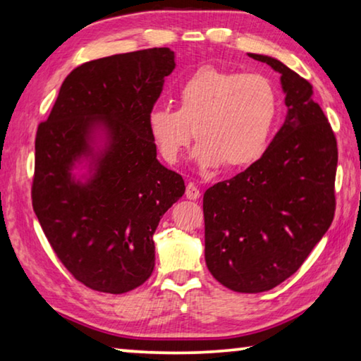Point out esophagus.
<instances>
[{"label":"esophagus","instance_id":"34e87169","mask_svg":"<svg viewBox=\"0 0 361 361\" xmlns=\"http://www.w3.org/2000/svg\"><path fill=\"white\" fill-rule=\"evenodd\" d=\"M186 197L189 200H195L200 197V191L197 189V186L194 185V183H189V185L186 186Z\"/></svg>","mask_w":361,"mask_h":361}]
</instances>
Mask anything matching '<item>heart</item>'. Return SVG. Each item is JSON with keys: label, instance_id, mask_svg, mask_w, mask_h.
<instances>
[{"label": "heart", "instance_id": "1", "mask_svg": "<svg viewBox=\"0 0 361 361\" xmlns=\"http://www.w3.org/2000/svg\"><path fill=\"white\" fill-rule=\"evenodd\" d=\"M176 109L148 114L152 142L169 164L178 162L192 138L204 167L235 170L252 166L266 151L279 113L276 85L262 75L202 66L175 95Z\"/></svg>", "mask_w": 361, "mask_h": 361}]
</instances>
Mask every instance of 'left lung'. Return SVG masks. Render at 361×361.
Here are the masks:
<instances>
[{
    "mask_svg": "<svg viewBox=\"0 0 361 361\" xmlns=\"http://www.w3.org/2000/svg\"><path fill=\"white\" fill-rule=\"evenodd\" d=\"M280 73L288 108L258 161L204 194L205 262L237 293L291 277L333 223L338 143L312 84L280 60L248 54Z\"/></svg>",
    "mask_w": 361,
    "mask_h": 361,
    "instance_id": "obj_1",
    "label": "left lung"
}]
</instances>
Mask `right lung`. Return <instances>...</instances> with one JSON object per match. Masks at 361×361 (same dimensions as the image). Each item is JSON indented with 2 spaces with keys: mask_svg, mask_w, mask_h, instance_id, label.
<instances>
[{
  "mask_svg": "<svg viewBox=\"0 0 361 361\" xmlns=\"http://www.w3.org/2000/svg\"><path fill=\"white\" fill-rule=\"evenodd\" d=\"M175 68L169 47L85 62L73 70L35 140L33 210L78 282L121 295L154 269V235L185 194L181 175L157 161L148 114ZM95 133L104 137L95 150ZM90 161L82 183L72 169Z\"/></svg>",
  "mask_w": 361,
  "mask_h": 361,
  "instance_id": "add662e5",
  "label": "right lung"
}]
</instances>
